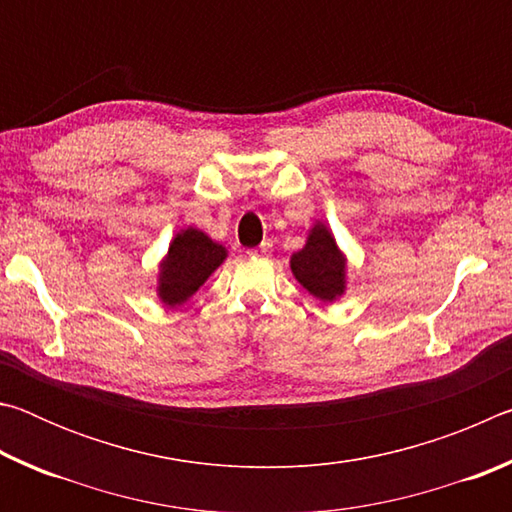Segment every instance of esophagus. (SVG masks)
Returning a JSON list of instances; mask_svg holds the SVG:
<instances>
[{"label":"esophagus","mask_w":512,"mask_h":512,"mask_svg":"<svg viewBox=\"0 0 512 512\" xmlns=\"http://www.w3.org/2000/svg\"><path fill=\"white\" fill-rule=\"evenodd\" d=\"M268 253H271V241H264L262 246H257V248H250V250H248V255H250V257H266Z\"/></svg>","instance_id":"34e87169"}]
</instances>
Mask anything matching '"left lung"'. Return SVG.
Segmentation results:
<instances>
[{
	"mask_svg": "<svg viewBox=\"0 0 512 512\" xmlns=\"http://www.w3.org/2000/svg\"><path fill=\"white\" fill-rule=\"evenodd\" d=\"M291 271L309 293L320 300L339 298L345 282V262L325 225H316L307 246L291 257Z\"/></svg>",
	"mask_w": 512,
	"mask_h": 512,
	"instance_id": "8db88e82",
	"label": "left lung"
}]
</instances>
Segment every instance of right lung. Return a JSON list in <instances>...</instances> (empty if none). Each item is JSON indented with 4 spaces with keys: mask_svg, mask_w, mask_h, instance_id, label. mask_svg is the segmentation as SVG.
<instances>
[{
    "mask_svg": "<svg viewBox=\"0 0 512 512\" xmlns=\"http://www.w3.org/2000/svg\"><path fill=\"white\" fill-rule=\"evenodd\" d=\"M225 259V248L203 235L201 230L187 228L171 241L169 255L160 271V298L167 305H183L198 287L212 275Z\"/></svg>",
    "mask_w": 512,
    "mask_h": 512,
    "instance_id": "right-lung-1",
    "label": "right lung"
}]
</instances>
